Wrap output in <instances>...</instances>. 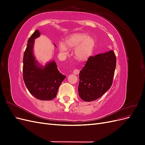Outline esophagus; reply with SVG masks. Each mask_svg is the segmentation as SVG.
Masks as SVG:
<instances>
[{
	"instance_id": "esophagus-1",
	"label": "esophagus",
	"mask_w": 145,
	"mask_h": 145,
	"mask_svg": "<svg viewBox=\"0 0 145 145\" xmlns=\"http://www.w3.org/2000/svg\"><path fill=\"white\" fill-rule=\"evenodd\" d=\"M79 69H74V71H73V73L74 74H78V73H79Z\"/></svg>"
}]
</instances>
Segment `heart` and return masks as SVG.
Returning <instances> with one entry per match:
<instances>
[{"label": "heart", "mask_w": 145, "mask_h": 145, "mask_svg": "<svg viewBox=\"0 0 145 145\" xmlns=\"http://www.w3.org/2000/svg\"><path fill=\"white\" fill-rule=\"evenodd\" d=\"M95 45L94 39L91 36H87L85 34L76 33L67 37L65 43L60 42L59 47L60 52L66 54L68 48H75L74 56L80 60L87 59L91 55Z\"/></svg>", "instance_id": "heart-1"}]
</instances>
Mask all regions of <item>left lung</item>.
I'll list each match as a JSON object with an SVG mask.
<instances>
[{
  "instance_id": "left-lung-1",
  "label": "left lung",
  "mask_w": 145,
  "mask_h": 145,
  "mask_svg": "<svg viewBox=\"0 0 145 145\" xmlns=\"http://www.w3.org/2000/svg\"><path fill=\"white\" fill-rule=\"evenodd\" d=\"M116 57L112 50L91 56L79 73L78 95L85 102L100 98L110 88Z\"/></svg>"
}]
</instances>
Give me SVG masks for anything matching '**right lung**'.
Returning a JSON list of instances; mask_svg holds the SVG:
<instances>
[{"label":"right lung","instance_id":"1","mask_svg":"<svg viewBox=\"0 0 145 145\" xmlns=\"http://www.w3.org/2000/svg\"><path fill=\"white\" fill-rule=\"evenodd\" d=\"M40 36V33L37 29L28 40L23 59V78L28 90L34 97L40 100H51L56 97L66 76L60 72L54 60L43 67L35 59L34 39Z\"/></svg>","mask_w":145,"mask_h":145}]
</instances>
